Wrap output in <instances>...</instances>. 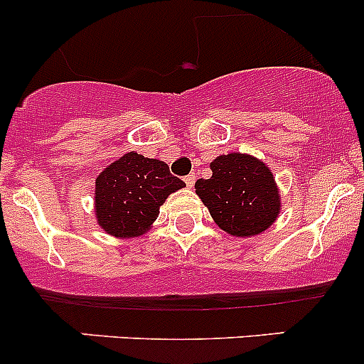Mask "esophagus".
Returning a JSON list of instances; mask_svg holds the SVG:
<instances>
[{
  "label": "esophagus",
  "instance_id": "1",
  "mask_svg": "<svg viewBox=\"0 0 364 364\" xmlns=\"http://www.w3.org/2000/svg\"><path fill=\"white\" fill-rule=\"evenodd\" d=\"M185 183H186V186H188V188H192L193 183H196V174H193V172H192V174L186 176V178H185Z\"/></svg>",
  "mask_w": 364,
  "mask_h": 364
}]
</instances>
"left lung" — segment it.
<instances>
[{"label":"left lung","mask_w":364,"mask_h":364,"mask_svg":"<svg viewBox=\"0 0 364 364\" xmlns=\"http://www.w3.org/2000/svg\"><path fill=\"white\" fill-rule=\"evenodd\" d=\"M211 171L209 179H197L196 192L225 232L255 236L277 220L280 196L266 164L230 153L211 161Z\"/></svg>","instance_id":"left-lung-1"}]
</instances>
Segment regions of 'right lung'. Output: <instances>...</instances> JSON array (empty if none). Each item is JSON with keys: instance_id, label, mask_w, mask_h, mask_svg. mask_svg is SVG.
Listing matches in <instances>:
<instances>
[{"instance_id": "right-lung-1", "label": "right lung", "mask_w": 364, "mask_h": 364, "mask_svg": "<svg viewBox=\"0 0 364 364\" xmlns=\"http://www.w3.org/2000/svg\"><path fill=\"white\" fill-rule=\"evenodd\" d=\"M183 186L185 181L172 176L164 161L127 153L97 178L98 225L116 237L141 236L164 200Z\"/></svg>"}]
</instances>
